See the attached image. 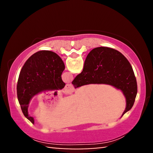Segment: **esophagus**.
<instances>
[{"mask_svg": "<svg viewBox=\"0 0 153 153\" xmlns=\"http://www.w3.org/2000/svg\"><path fill=\"white\" fill-rule=\"evenodd\" d=\"M64 91L67 94H71L72 92L74 91V87L71 84H67L66 86H65Z\"/></svg>", "mask_w": 153, "mask_h": 153, "instance_id": "esophagus-1", "label": "esophagus"}]
</instances>
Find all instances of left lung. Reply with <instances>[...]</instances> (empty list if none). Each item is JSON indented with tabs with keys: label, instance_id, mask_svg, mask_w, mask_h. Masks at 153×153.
I'll list each match as a JSON object with an SVG mask.
<instances>
[{
	"label": "left lung",
	"instance_id": "left-lung-1",
	"mask_svg": "<svg viewBox=\"0 0 153 153\" xmlns=\"http://www.w3.org/2000/svg\"><path fill=\"white\" fill-rule=\"evenodd\" d=\"M64 69L60 56L49 51L34 53L23 66L17 84V98L24 116L32 123L33 119L27 113L31 98L44 90L63 88L65 84L61 74Z\"/></svg>",
	"mask_w": 153,
	"mask_h": 153
}]
</instances>
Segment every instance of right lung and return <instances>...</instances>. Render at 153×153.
Here are the masks:
<instances>
[{"label": "right lung", "mask_w": 153, "mask_h": 153, "mask_svg": "<svg viewBox=\"0 0 153 153\" xmlns=\"http://www.w3.org/2000/svg\"><path fill=\"white\" fill-rule=\"evenodd\" d=\"M90 84H109L120 89L126 98L123 114L133 107L137 94V82L132 67L120 52L108 47L95 48L85 60L81 74L75 77V88Z\"/></svg>", "instance_id": "right-lung-1"}]
</instances>
